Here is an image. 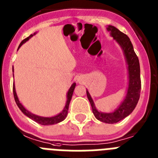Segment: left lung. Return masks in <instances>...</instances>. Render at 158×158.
<instances>
[{
	"instance_id": "1",
	"label": "left lung",
	"mask_w": 158,
	"mask_h": 158,
	"mask_svg": "<svg viewBox=\"0 0 158 158\" xmlns=\"http://www.w3.org/2000/svg\"><path fill=\"white\" fill-rule=\"evenodd\" d=\"M106 29L110 32V35L114 39L116 40V41L121 46L128 65L129 84L127 95L125 97L123 102H121L118 107L112 113H102L98 111L96 109L94 101L90 97L88 90H87V95L92 107L94 117L102 123L113 124L127 117L132 113L134 108L136 107L141 92V77H140L139 60L136 53L134 52V48L130 38L126 34L112 25L108 26Z\"/></svg>"
}]
</instances>
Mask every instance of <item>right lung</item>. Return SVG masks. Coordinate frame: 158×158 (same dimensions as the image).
I'll use <instances>...</instances> for the list:
<instances>
[{"label": "right lung", "mask_w": 158, "mask_h": 158, "mask_svg": "<svg viewBox=\"0 0 158 158\" xmlns=\"http://www.w3.org/2000/svg\"><path fill=\"white\" fill-rule=\"evenodd\" d=\"M33 35H35V33H34ZM33 35H32V34H31V35H30L28 37H27L26 39H24V40H22L21 43H20V45H19L18 49L20 48V46H21L23 44L25 43L26 41H28V40H29L30 38H31ZM75 85H76V83H74L71 86V87H70L69 90H68V94H67V102H66V105H65V106H64V110H62V112H60L59 114L56 115V116H53V117H50V118L40 117V116L33 114H31V112H29L28 110H26L25 108L23 106V105L20 103V101H19L18 97H17V95H16L14 83H13V95H14V98H15V101H16V105L18 106V107L20 108V110H21V111L23 112V114H25L27 117H28L29 118L32 119V120L35 121V122H36V123H39V124L44 125V126L54 125V124H56V123H60V122H62V121H64V119L66 118V117H67V115H68V107H69L70 102H71V97H72V94H73V91H74V90H75Z\"/></svg>", "instance_id": "right-lung-1"}]
</instances>
